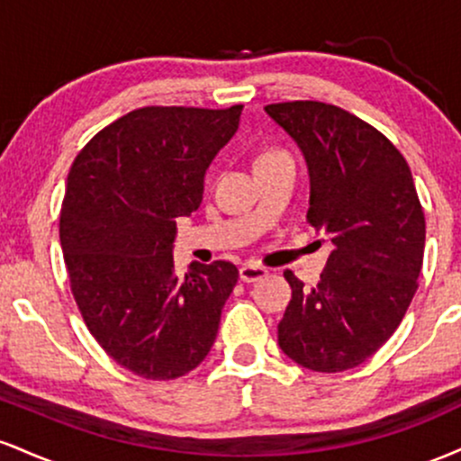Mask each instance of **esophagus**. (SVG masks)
I'll list each match as a JSON object with an SVG mask.
<instances>
[{
    "instance_id": "1",
    "label": "esophagus",
    "mask_w": 461,
    "mask_h": 461,
    "mask_svg": "<svg viewBox=\"0 0 461 461\" xmlns=\"http://www.w3.org/2000/svg\"><path fill=\"white\" fill-rule=\"evenodd\" d=\"M268 271L264 267H258V264H245V267H240V279L245 284H253L258 282V279L267 277Z\"/></svg>"
}]
</instances>
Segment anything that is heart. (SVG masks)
Here are the masks:
<instances>
[{"label": "heart", "mask_w": 461, "mask_h": 461, "mask_svg": "<svg viewBox=\"0 0 461 461\" xmlns=\"http://www.w3.org/2000/svg\"><path fill=\"white\" fill-rule=\"evenodd\" d=\"M279 156H284V153H279V151H268V153H262V156L258 158V162H262V160H271V158H279Z\"/></svg>", "instance_id": "b5f03b06"}]
</instances>
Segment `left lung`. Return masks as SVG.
Here are the masks:
<instances>
[{
	"label": "left lung",
	"instance_id": "8db88e82",
	"mask_svg": "<svg viewBox=\"0 0 461 461\" xmlns=\"http://www.w3.org/2000/svg\"><path fill=\"white\" fill-rule=\"evenodd\" d=\"M293 139L310 177L308 221L333 251L314 288L285 271L293 299L279 348L316 373L356 368L403 321L425 251V214L396 147L347 110L321 102L264 108Z\"/></svg>",
	"mask_w": 461,
	"mask_h": 461
}]
</instances>
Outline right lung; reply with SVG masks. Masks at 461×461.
I'll use <instances>...</instances> for the list:
<instances>
[{"label": "right lung", "mask_w": 461, "mask_h": 461, "mask_svg": "<svg viewBox=\"0 0 461 461\" xmlns=\"http://www.w3.org/2000/svg\"><path fill=\"white\" fill-rule=\"evenodd\" d=\"M227 110L140 108L79 151L67 179L60 245L73 297L102 348L145 379L203 362L238 282L230 262H173L176 219L203 199L205 171L236 134Z\"/></svg>", "instance_id": "1"}]
</instances>
